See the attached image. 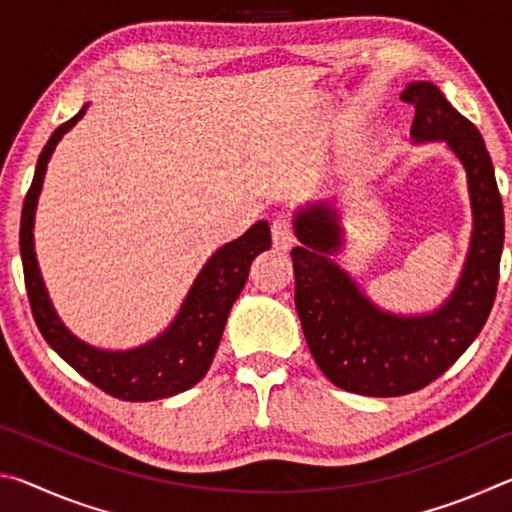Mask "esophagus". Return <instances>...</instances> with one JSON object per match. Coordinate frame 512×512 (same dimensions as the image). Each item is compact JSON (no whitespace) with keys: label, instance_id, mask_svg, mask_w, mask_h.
Wrapping results in <instances>:
<instances>
[{"label":"esophagus","instance_id":"34e87169","mask_svg":"<svg viewBox=\"0 0 512 512\" xmlns=\"http://www.w3.org/2000/svg\"><path fill=\"white\" fill-rule=\"evenodd\" d=\"M271 237H273V246L280 250H287L293 246L296 241V235H293V225L287 219V216H275L271 221Z\"/></svg>","mask_w":512,"mask_h":512}]
</instances>
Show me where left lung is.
<instances>
[{"instance_id": "8db88e82", "label": "left lung", "mask_w": 512, "mask_h": 512, "mask_svg": "<svg viewBox=\"0 0 512 512\" xmlns=\"http://www.w3.org/2000/svg\"><path fill=\"white\" fill-rule=\"evenodd\" d=\"M402 101L415 108V140H445L467 171L474 210L472 248L452 298L431 316L384 314L327 255L339 248V225L327 205L300 212L291 250L296 309L311 357L343 391L397 397L436 381L470 348L497 298L504 248V203L481 133L436 85L411 83Z\"/></svg>"}]
</instances>
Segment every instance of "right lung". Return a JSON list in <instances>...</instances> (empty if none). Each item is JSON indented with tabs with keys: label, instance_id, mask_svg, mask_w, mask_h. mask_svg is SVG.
<instances>
[{
	"label": "right lung",
	"instance_id": "1",
	"mask_svg": "<svg viewBox=\"0 0 512 512\" xmlns=\"http://www.w3.org/2000/svg\"><path fill=\"white\" fill-rule=\"evenodd\" d=\"M85 115V106L60 124L42 149L33 183L24 198L20 221V255L24 284L31 314L45 341L94 386L117 400L149 402L183 393L210 370L232 302L239 298L248 280L253 259L271 248V230L266 221H257L244 237L223 246L198 275L178 318L160 339L131 352H103L74 339L60 323L42 287L36 253H33V214L45 180L49 155L76 121Z\"/></svg>",
	"mask_w": 512,
	"mask_h": 512
}]
</instances>
